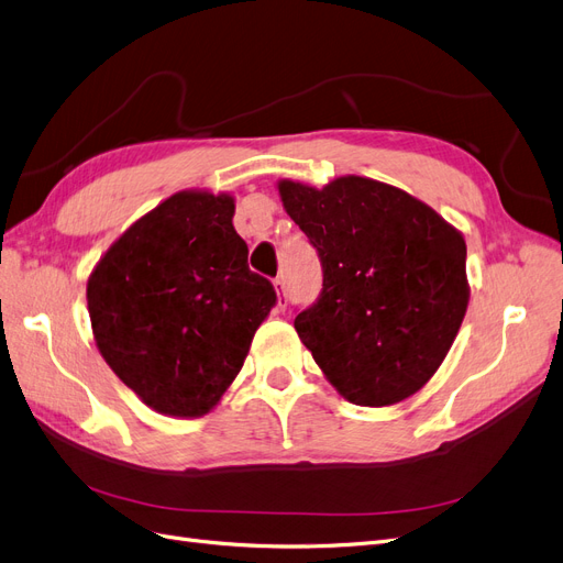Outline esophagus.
Masks as SVG:
<instances>
[{
  "label": "esophagus",
  "mask_w": 563,
  "mask_h": 563,
  "mask_svg": "<svg viewBox=\"0 0 563 563\" xmlns=\"http://www.w3.org/2000/svg\"><path fill=\"white\" fill-rule=\"evenodd\" d=\"M274 287H276V295H278V310H285L287 308V289H285V283L278 278L274 280Z\"/></svg>",
  "instance_id": "obj_1"
}]
</instances>
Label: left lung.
Instances as JSON below:
<instances>
[{"label":"left lung","instance_id":"left-lung-1","mask_svg":"<svg viewBox=\"0 0 563 563\" xmlns=\"http://www.w3.org/2000/svg\"><path fill=\"white\" fill-rule=\"evenodd\" d=\"M276 187L324 271L318 303L295 320L301 343L350 404L412 397L466 316L464 234L418 197L366 176Z\"/></svg>","mask_w":563,"mask_h":563}]
</instances>
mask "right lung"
Listing matches in <instances>:
<instances>
[{
    "instance_id": "right-lung-1",
    "label": "right lung",
    "mask_w": 563,
    "mask_h": 563,
    "mask_svg": "<svg viewBox=\"0 0 563 563\" xmlns=\"http://www.w3.org/2000/svg\"><path fill=\"white\" fill-rule=\"evenodd\" d=\"M229 192L180 190L111 243L88 278V313L103 362L155 412H211L276 303L247 268Z\"/></svg>"
}]
</instances>
